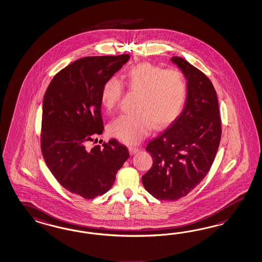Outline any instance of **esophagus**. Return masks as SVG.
Returning <instances> with one entry per match:
<instances>
[{"mask_svg": "<svg viewBox=\"0 0 262 262\" xmlns=\"http://www.w3.org/2000/svg\"><path fill=\"white\" fill-rule=\"evenodd\" d=\"M129 150H130V153L133 155V154H136L137 152H139L140 148L139 147H135V146H130Z\"/></svg>", "mask_w": 262, "mask_h": 262, "instance_id": "1", "label": "esophagus"}]
</instances>
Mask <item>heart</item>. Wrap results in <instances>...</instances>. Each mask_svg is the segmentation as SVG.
<instances>
[{
  "instance_id": "heart-1",
  "label": "heart",
  "mask_w": 262,
  "mask_h": 262,
  "mask_svg": "<svg viewBox=\"0 0 262 262\" xmlns=\"http://www.w3.org/2000/svg\"><path fill=\"white\" fill-rule=\"evenodd\" d=\"M128 89L139 93L135 110L112 121L109 132L126 144H136L149 134L152 127L160 130L179 117L187 96V78L178 69L164 70L150 63H140L124 75ZM123 85L112 76L102 85L100 101L106 110L119 105Z\"/></svg>"
}]
</instances>
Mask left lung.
<instances>
[{"label": "left lung", "instance_id": "8db88e82", "mask_svg": "<svg viewBox=\"0 0 262 262\" xmlns=\"http://www.w3.org/2000/svg\"><path fill=\"white\" fill-rule=\"evenodd\" d=\"M171 61L187 78L186 105L171 124L151 140L146 151L153 165L142 185L160 200L175 201L188 194L208 174L221 139L216 92L209 77L187 61Z\"/></svg>", "mask_w": 262, "mask_h": 262}]
</instances>
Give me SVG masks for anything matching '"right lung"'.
<instances>
[{
  "instance_id": "1",
  "label": "right lung",
  "mask_w": 262,
  "mask_h": 262,
  "mask_svg": "<svg viewBox=\"0 0 262 262\" xmlns=\"http://www.w3.org/2000/svg\"><path fill=\"white\" fill-rule=\"evenodd\" d=\"M130 58L88 56L54 75L43 99L41 150L55 179L85 199L106 193L129 158L127 147L112 139L102 147L91 142L103 132L100 91Z\"/></svg>"
}]
</instances>
